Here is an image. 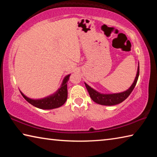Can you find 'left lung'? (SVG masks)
<instances>
[{
  "mask_svg": "<svg viewBox=\"0 0 157 157\" xmlns=\"http://www.w3.org/2000/svg\"><path fill=\"white\" fill-rule=\"evenodd\" d=\"M139 76V63L138 65L137 73L136 78L134 79V81L133 84L131 85L129 88L123 92L116 93V94H101V93L97 91L96 90L91 88L86 83H85V86L86 87L87 91H88L90 97L95 102L101 105L105 106H112L120 104L122 102L127 98L130 94L132 92L133 89H134L136 86V82Z\"/></svg>",
  "mask_w": 157,
  "mask_h": 157,
  "instance_id": "1",
  "label": "left lung"
}]
</instances>
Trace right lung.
Listing matches in <instances>:
<instances>
[{"instance_id":"right-lung-1","label":"right lung","mask_w":157,"mask_h":157,"mask_svg":"<svg viewBox=\"0 0 157 157\" xmlns=\"http://www.w3.org/2000/svg\"><path fill=\"white\" fill-rule=\"evenodd\" d=\"M71 74L67 75L63 78L62 83L59 89L55 91L54 94L48 95L40 99H32L26 96L21 92H20L23 97L28 101V102L32 105L34 106L35 107L41 109H56L62 106L66 102L68 97V91H67V83L69 79Z\"/></svg>"}]
</instances>
